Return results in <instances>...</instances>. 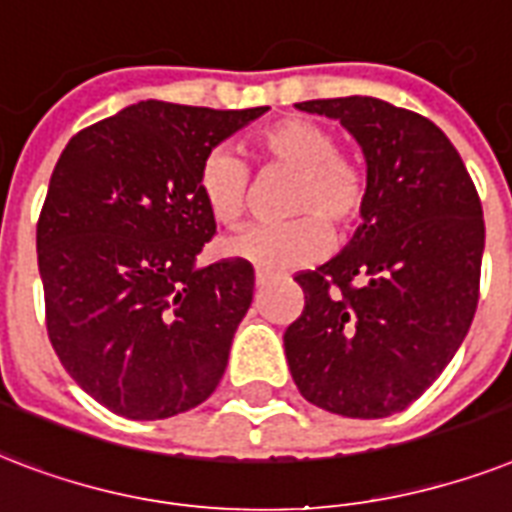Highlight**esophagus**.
Masks as SVG:
<instances>
[{
  "instance_id": "obj_1",
  "label": "esophagus",
  "mask_w": 512,
  "mask_h": 512,
  "mask_svg": "<svg viewBox=\"0 0 512 512\" xmlns=\"http://www.w3.org/2000/svg\"><path fill=\"white\" fill-rule=\"evenodd\" d=\"M269 283V275L267 272H261V269H256V288H264V285Z\"/></svg>"
}]
</instances>
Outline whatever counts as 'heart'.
<instances>
[{
    "label": "heart",
    "mask_w": 512,
    "mask_h": 512,
    "mask_svg": "<svg viewBox=\"0 0 512 512\" xmlns=\"http://www.w3.org/2000/svg\"><path fill=\"white\" fill-rule=\"evenodd\" d=\"M261 173L293 176L283 213L288 224L253 227L221 243L229 259L248 261L261 272L307 267L326 256L331 232L344 237L363 216L368 184L358 162L336 152L334 133L304 117H285L251 138ZM200 197L216 224L240 227L251 205V173L227 149H216L200 165Z\"/></svg>",
    "instance_id": "1"
}]
</instances>
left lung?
<instances>
[{
	"label": "left lung",
	"instance_id": "1",
	"mask_svg": "<svg viewBox=\"0 0 512 512\" xmlns=\"http://www.w3.org/2000/svg\"><path fill=\"white\" fill-rule=\"evenodd\" d=\"M350 130L363 149V224L342 253L293 277L304 310L285 328L299 392L352 419L411 406L449 366L478 307L483 211L438 125L368 98L296 104Z\"/></svg>",
	"mask_w": 512,
	"mask_h": 512
}]
</instances>
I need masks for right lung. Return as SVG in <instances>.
I'll return each mask as SVG.
<instances>
[{"label": "right lung", "mask_w": 512, "mask_h": 512, "mask_svg": "<svg viewBox=\"0 0 512 512\" xmlns=\"http://www.w3.org/2000/svg\"><path fill=\"white\" fill-rule=\"evenodd\" d=\"M269 106L141 101L79 130L37 224L47 336L71 379L128 419H168L219 387L253 267H197L216 235L200 165Z\"/></svg>", "instance_id": "right-lung-1"}]
</instances>
